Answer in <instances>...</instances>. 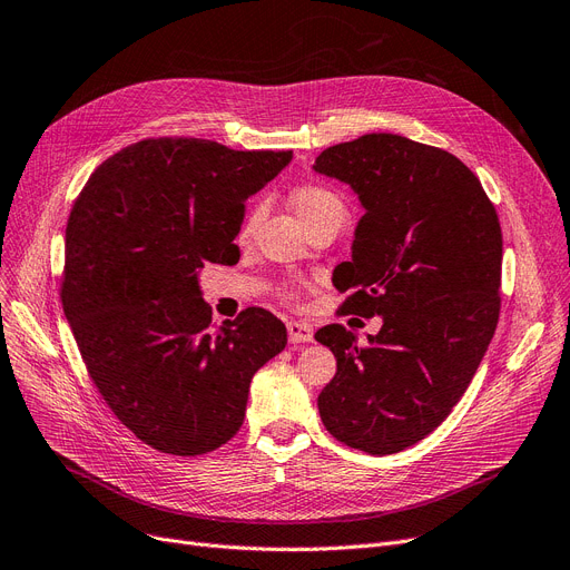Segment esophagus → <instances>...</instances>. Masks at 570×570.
<instances>
[{
	"label": "esophagus",
	"mask_w": 570,
	"mask_h": 570,
	"mask_svg": "<svg viewBox=\"0 0 570 570\" xmlns=\"http://www.w3.org/2000/svg\"><path fill=\"white\" fill-rule=\"evenodd\" d=\"M287 334H289V344H311L313 341V327L302 321H289Z\"/></svg>",
	"instance_id": "34e87169"
}]
</instances>
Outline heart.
<instances>
[{"mask_svg":"<svg viewBox=\"0 0 570 570\" xmlns=\"http://www.w3.org/2000/svg\"><path fill=\"white\" fill-rule=\"evenodd\" d=\"M289 203L294 213H297L304 224L323 217V215H330V213H344L346 215V208H344V200H341V196L336 191H332L330 187L325 185H315V181H308V185H302L292 191L289 196ZM249 226H253V215H249L243 224L240 234L245 236L249 232Z\"/></svg>","mask_w":570,"mask_h":570,"instance_id":"heart-1","label":"heart"}]
</instances>
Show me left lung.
I'll use <instances>...</instances> for the list:
<instances>
[{
	"instance_id": "8db88e82",
	"label": "left lung",
	"mask_w": 570,
	"mask_h": 570,
	"mask_svg": "<svg viewBox=\"0 0 570 570\" xmlns=\"http://www.w3.org/2000/svg\"><path fill=\"white\" fill-rule=\"evenodd\" d=\"M364 215L353 257L334 268L344 313L381 315L367 346L344 325L315 338L336 357L317 395L330 435L372 456L430 435L468 391L500 313L503 234L482 181L453 154L370 132L315 158Z\"/></svg>"
}]
</instances>
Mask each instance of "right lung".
<instances>
[{"label":"right lung","instance_id":"add662e5","mask_svg":"<svg viewBox=\"0 0 570 570\" xmlns=\"http://www.w3.org/2000/svg\"><path fill=\"white\" fill-rule=\"evenodd\" d=\"M292 151L149 138L96 168L65 232L62 308L102 400L135 438L173 456L229 442L249 381L287 344L264 308L213 330L198 271L236 264L245 200Z\"/></svg>","mask_w":570,"mask_h":570}]
</instances>
